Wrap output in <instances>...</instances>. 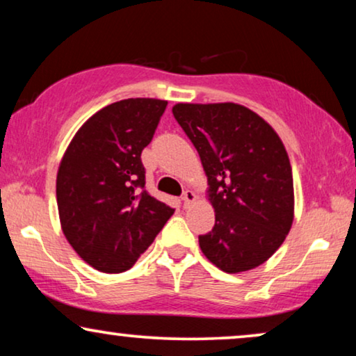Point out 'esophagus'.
Segmentation results:
<instances>
[{
	"mask_svg": "<svg viewBox=\"0 0 356 356\" xmlns=\"http://www.w3.org/2000/svg\"><path fill=\"white\" fill-rule=\"evenodd\" d=\"M181 199H183V206L188 207L189 204H193L194 201H196V194H194L191 189H186V191L183 193V197Z\"/></svg>",
	"mask_w": 356,
	"mask_h": 356,
	"instance_id": "1",
	"label": "esophagus"
}]
</instances>
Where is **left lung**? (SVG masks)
Here are the masks:
<instances>
[{
    "mask_svg": "<svg viewBox=\"0 0 356 356\" xmlns=\"http://www.w3.org/2000/svg\"><path fill=\"white\" fill-rule=\"evenodd\" d=\"M173 116L196 147L216 209L199 246L228 274L266 262L293 222V177L274 129L236 104H178Z\"/></svg>",
    "mask_w": 356,
    "mask_h": 356,
    "instance_id": "left-lung-1",
    "label": "left lung"
}]
</instances>
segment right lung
I'll return each instance as SVG.
<instances>
[{"mask_svg": "<svg viewBox=\"0 0 356 356\" xmlns=\"http://www.w3.org/2000/svg\"><path fill=\"white\" fill-rule=\"evenodd\" d=\"M167 100L115 102L82 124L61 160L56 201L63 233L87 264L131 269L175 209L150 196L140 160Z\"/></svg>", "mask_w": 356, "mask_h": 356, "instance_id": "add662e5", "label": "right lung"}]
</instances>
